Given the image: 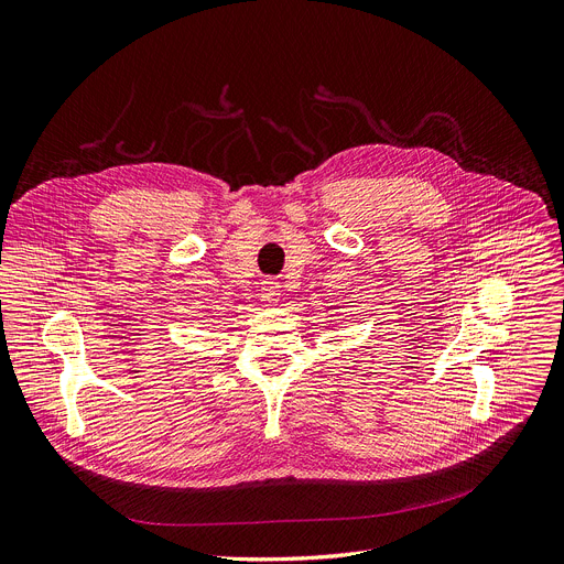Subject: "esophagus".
Masks as SVG:
<instances>
[{
	"label": "esophagus",
	"mask_w": 564,
	"mask_h": 564,
	"mask_svg": "<svg viewBox=\"0 0 564 564\" xmlns=\"http://www.w3.org/2000/svg\"><path fill=\"white\" fill-rule=\"evenodd\" d=\"M264 302H273L275 297H280V282L269 278L262 282V295H260Z\"/></svg>",
	"instance_id": "esophagus-1"
}]
</instances>
